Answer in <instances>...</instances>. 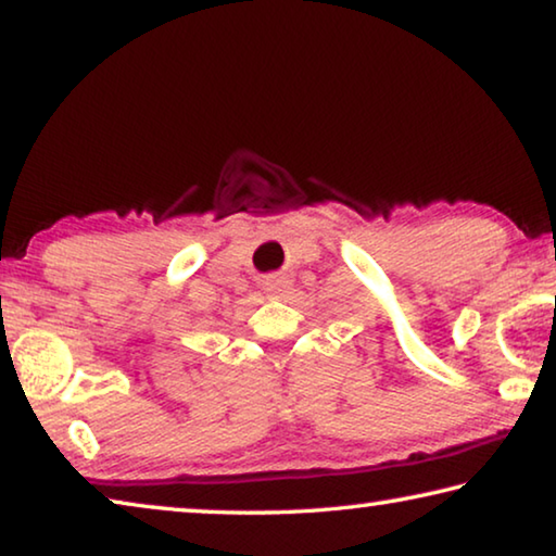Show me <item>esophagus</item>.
Returning <instances> with one entry per match:
<instances>
[{
  "instance_id": "1",
  "label": "esophagus",
  "mask_w": 556,
  "mask_h": 556,
  "mask_svg": "<svg viewBox=\"0 0 556 556\" xmlns=\"http://www.w3.org/2000/svg\"><path fill=\"white\" fill-rule=\"evenodd\" d=\"M289 285H291V281L287 277L271 275V277L265 279V285H262V289H265L267 296H281L289 289Z\"/></svg>"
}]
</instances>
